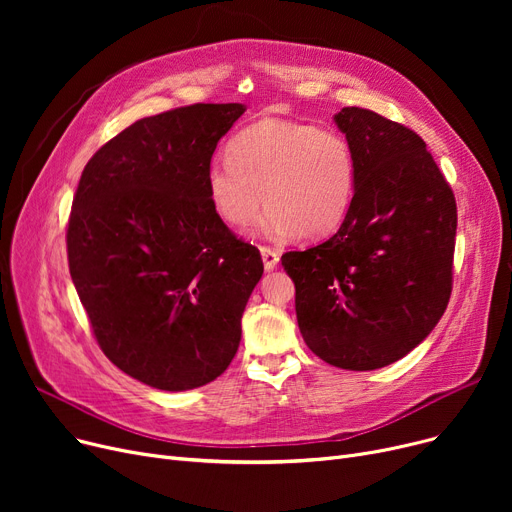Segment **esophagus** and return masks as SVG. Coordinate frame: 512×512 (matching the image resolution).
<instances>
[{
    "mask_svg": "<svg viewBox=\"0 0 512 512\" xmlns=\"http://www.w3.org/2000/svg\"><path fill=\"white\" fill-rule=\"evenodd\" d=\"M259 251H261V259H263V267H265V270H267V272L274 270V267H276L278 261H280V255H278L276 251H272L270 247H261Z\"/></svg>",
    "mask_w": 512,
    "mask_h": 512,
    "instance_id": "obj_1",
    "label": "esophagus"
}]
</instances>
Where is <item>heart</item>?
I'll use <instances>...</instances> for the list:
<instances>
[{"mask_svg": "<svg viewBox=\"0 0 512 512\" xmlns=\"http://www.w3.org/2000/svg\"><path fill=\"white\" fill-rule=\"evenodd\" d=\"M205 182L211 209L224 224L249 226L265 201V236L313 240L332 234L351 211L357 159L336 130L263 118L236 134L228 159L213 161Z\"/></svg>", "mask_w": 512, "mask_h": 512, "instance_id": "1", "label": "heart"}]
</instances>
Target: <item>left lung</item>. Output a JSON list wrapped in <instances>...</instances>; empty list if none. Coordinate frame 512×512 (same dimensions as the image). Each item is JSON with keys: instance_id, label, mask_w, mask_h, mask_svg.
<instances>
[{"instance_id": "1", "label": "left lung", "mask_w": 512, "mask_h": 512, "mask_svg": "<svg viewBox=\"0 0 512 512\" xmlns=\"http://www.w3.org/2000/svg\"><path fill=\"white\" fill-rule=\"evenodd\" d=\"M334 122L357 159V191L338 232L282 255L297 321L326 363L371 371L411 353L452 292L456 201L423 139L363 107Z\"/></svg>"}]
</instances>
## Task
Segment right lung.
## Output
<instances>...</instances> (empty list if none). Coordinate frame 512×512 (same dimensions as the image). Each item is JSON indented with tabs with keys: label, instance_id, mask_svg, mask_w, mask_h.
Segmentation results:
<instances>
[{
	"label": "right lung",
	"instance_id": "right-lung-1",
	"mask_svg": "<svg viewBox=\"0 0 512 512\" xmlns=\"http://www.w3.org/2000/svg\"><path fill=\"white\" fill-rule=\"evenodd\" d=\"M245 110L195 103L137 120L89 159L76 188L66 245L78 299L105 357L157 390H193L226 371L263 274L205 182Z\"/></svg>",
	"mask_w": 512,
	"mask_h": 512
}]
</instances>
